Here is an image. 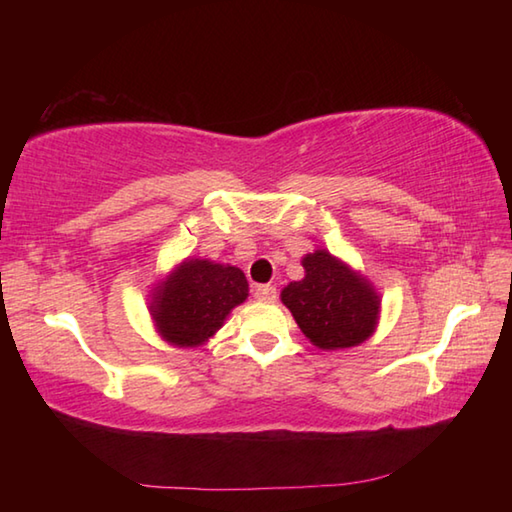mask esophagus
I'll list each match as a JSON object with an SVG mask.
<instances>
[{"mask_svg":"<svg viewBox=\"0 0 512 512\" xmlns=\"http://www.w3.org/2000/svg\"><path fill=\"white\" fill-rule=\"evenodd\" d=\"M253 295L259 301H275L277 299V288L273 284H259V286H255Z\"/></svg>","mask_w":512,"mask_h":512,"instance_id":"1","label":"esophagus"}]
</instances>
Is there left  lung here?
<instances>
[{
    "label": "left lung",
    "mask_w": 512,
    "mask_h": 512,
    "mask_svg": "<svg viewBox=\"0 0 512 512\" xmlns=\"http://www.w3.org/2000/svg\"><path fill=\"white\" fill-rule=\"evenodd\" d=\"M306 277L281 290L301 332L321 350L363 343L374 332L378 295L328 250L303 257Z\"/></svg>",
    "instance_id": "obj_1"
}]
</instances>
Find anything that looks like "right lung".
<instances>
[{"instance_id": "obj_1", "label": "right lung", "mask_w": 512, "mask_h": 512, "mask_svg": "<svg viewBox=\"0 0 512 512\" xmlns=\"http://www.w3.org/2000/svg\"><path fill=\"white\" fill-rule=\"evenodd\" d=\"M248 297V281L235 266L191 259L173 273L151 303L160 334L193 347L222 328L226 314Z\"/></svg>"}]
</instances>
